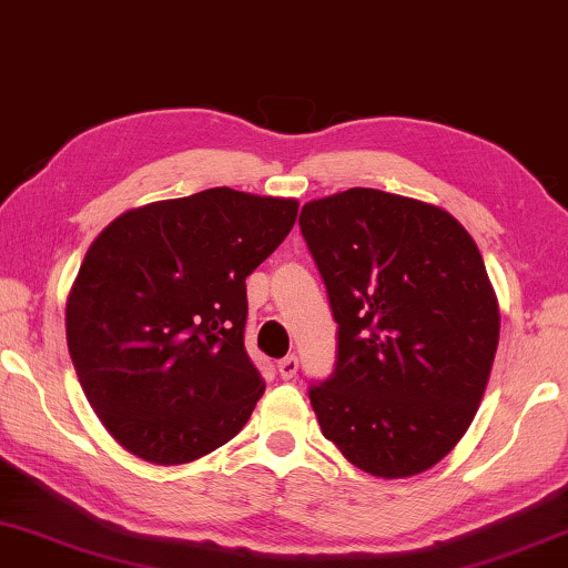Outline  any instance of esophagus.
Segmentation results:
<instances>
[{"label": "esophagus", "instance_id": "1", "mask_svg": "<svg viewBox=\"0 0 568 568\" xmlns=\"http://www.w3.org/2000/svg\"><path fill=\"white\" fill-rule=\"evenodd\" d=\"M277 372H281V376L285 382H291L295 374H298V358L295 356H285L277 362Z\"/></svg>", "mask_w": 568, "mask_h": 568}]
</instances>
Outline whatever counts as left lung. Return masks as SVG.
<instances>
[{
	"label": "left lung",
	"instance_id": "8db88e82",
	"mask_svg": "<svg viewBox=\"0 0 568 568\" xmlns=\"http://www.w3.org/2000/svg\"><path fill=\"white\" fill-rule=\"evenodd\" d=\"M298 224L338 323L333 374L308 389L323 437L376 478L425 473L470 427L498 348L478 245L439 206L364 186Z\"/></svg>",
	"mask_w": 568,
	"mask_h": 568
}]
</instances>
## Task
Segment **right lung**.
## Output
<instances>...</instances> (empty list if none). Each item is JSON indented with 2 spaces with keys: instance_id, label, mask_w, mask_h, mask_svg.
<instances>
[{
  "instance_id": "add662e5",
  "label": "right lung",
  "mask_w": 568,
  "mask_h": 568,
  "mask_svg": "<svg viewBox=\"0 0 568 568\" xmlns=\"http://www.w3.org/2000/svg\"><path fill=\"white\" fill-rule=\"evenodd\" d=\"M295 217V200L214 186L125 212L95 237L65 331L80 386L115 443L182 465L247 425L265 382L245 351V281Z\"/></svg>"
}]
</instances>
